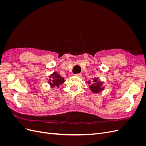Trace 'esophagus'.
<instances>
[{
  "label": "esophagus",
  "instance_id": "obj_1",
  "mask_svg": "<svg viewBox=\"0 0 146 146\" xmlns=\"http://www.w3.org/2000/svg\"><path fill=\"white\" fill-rule=\"evenodd\" d=\"M76 76L78 77H81L82 76V73H78V74H76Z\"/></svg>",
  "mask_w": 146,
  "mask_h": 146
}]
</instances>
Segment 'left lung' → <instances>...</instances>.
I'll return each instance as SVG.
<instances>
[{"instance_id":"8db88e82","label":"left lung","mask_w":146,"mask_h":146,"mask_svg":"<svg viewBox=\"0 0 146 146\" xmlns=\"http://www.w3.org/2000/svg\"><path fill=\"white\" fill-rule=\"evenodd\" d=\"M90 84V89L94 93H98V92L104 90V86H103V83L99 80V78H93L91 80L87 82Z\"/></svg>"}]
</instances>
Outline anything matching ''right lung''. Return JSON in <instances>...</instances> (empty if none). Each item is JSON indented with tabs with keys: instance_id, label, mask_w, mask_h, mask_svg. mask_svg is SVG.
<instances>
[{
	"instance_id": "right-lung-1",
	"label": "right lung",
	"mask_w": 146,
	"mask_h": 146,
	"mask_svg": "<svg viewBox=\"0 0 146 146\" xmlns=\"http://www.w3.org/2000/svg\"><path fill=\"white\" fill-rule=\"evenodd\" d=\"M64 79L63 77H61L58 74H57L56 72H54L49 76V79H48V83L52 88L54 87H59L60 85L63 83L64 82Z\"/></svg>"
}]
</instances>
